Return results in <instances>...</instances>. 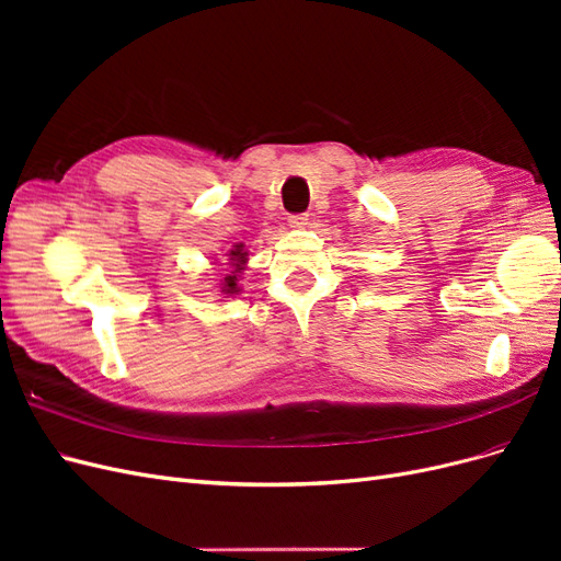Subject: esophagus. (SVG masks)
<instances>
[{
  "mask_svg": "<svg viewBox=\"0 0 561 561\" xmlns=\"http://www.w3.org/2000/svg\"><path fill=\"white\" fill-rule=\"evenodd\" d=\"M287 222H290V227H295V229H304L309 225V215L307 213H295V215L287 217Z\"/></svg>",
  "mask_w": 561,
  "mask_h": 561,
  "instance_id": "obj_1",
  "label": "esophagus"
}]
</instances>
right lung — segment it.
<instances>
[{
	"label": "right lung",
	"mask_w": 561,
	"mask_h": 561,
	"mask_svg": "<svg viewBox=\"0 0 561 561\" xmlns=\"http://www.w3.org/2000/svg\"><path fill=\"white\" fill-rule=\"evenodd\" d=\"M229 257H231V266L236 268V274H241L243 264L248 262V252L243 250V245H236V248L229 252ZM222 285H225V287H222V293H225V295L239 293V287H236V276H227Z\"/></svg>",
	"instance_id": "1"
}]
</instances>
